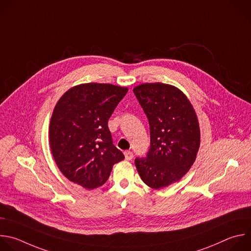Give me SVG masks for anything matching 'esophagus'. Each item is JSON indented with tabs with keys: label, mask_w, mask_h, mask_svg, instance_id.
<instances>
[{
	"label": "esophagus",
	"mask_w": 251,
	"mask_h": 251,
	"mask_svg": "<svg viewBox=\"0 0 251 251\" xmlns=\"http://www.w3.org/2000/svg\"><path fill=\"white\" fill-rule=\"evenodd\" d=\"M125 157L126 160H131L133 157V153L131 151H125Z\"/></svg>",
	"instance_id": "esophagus-1"
}]
</instances>
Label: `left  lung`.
I'll use <instances>...</instances> for the list:
<instances>
[{"mask_svg": "<svg viewBox=\"0 0 251 251\" xmlns=\"http://www.w3.org/2000/svg\"><path fill=\"white\" fill-rule=\"evenodd\" d=\"M133 93L149 123L150 148L135 158L142 181L160 189L179 181L196 160L200 127L196 112L178 88L163 83H144Z\"/></svg>", "mask_w": 251, "mask_h": 251, "instance_id": "obj_1", "label": "left lung"}]
</instances>
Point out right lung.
Instances as JSON below:
<instances>
[{
	"label": "right lung",
	"instance_id": "1",
	"mask_svg": "<svg viewBox=\"0 0 251 251\" xmlns=\"http://www.w3.org/2000/svg\"><path fill=\"white\" fill-rule=\"evenodd\" d=\"M127 88L88 83L69 89L57 102L49 126V144L62 174L86 189L102 186L114 164L125 159L108 121Z\"/></svg>",
	"mask_w": 251,
	"mask_h": 251
}]
</instances>
